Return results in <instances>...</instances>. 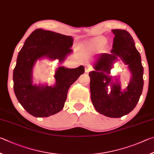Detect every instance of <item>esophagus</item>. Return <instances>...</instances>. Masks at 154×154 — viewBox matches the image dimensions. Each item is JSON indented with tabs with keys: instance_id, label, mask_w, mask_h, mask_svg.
<instances>
[{
	"instance_id": "1",
	"label": "esophagus",
	"mask_w": 154,
	"mask_h": 154,
	"mask_svg": "<svg viewBox=\"0 0 154 154\" xmlns=\"http://www.w3.org/2000/svg\"><path fill=\"white\" fill-rule=\"evenodd\" d=\"M85 67V72H89L90 71H91V70L93 69L92 67H91L90 66H88V65H87V64H86Z\"/></svg>"
}]
</instances>
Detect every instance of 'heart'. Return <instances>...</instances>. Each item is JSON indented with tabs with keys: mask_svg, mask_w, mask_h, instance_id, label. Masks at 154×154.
Instances as JSON below:
<instances>
[{
	"mask_svg": "<svg viewBox=\"0 0 154 154\" xmlns=\"http://www.w3.org/2000/svg\"><path fill=\"white\" fill-rule=\"evenodd\" d=\"M102 41H103V40H102Z\"/></svg>",
	"mask_w": 154,
	"mask_h": 154,
	"instance_id": "1",
	"label": "heart"
}]
</instances>
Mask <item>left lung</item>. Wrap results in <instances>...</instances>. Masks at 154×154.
Wrapping results in <instances>:
<instances>
[{"label":"left lung","mask_w":154,"mask_h":154,"mask_svg":"<svg viewBox=\"0 0 154 154\" xmlns=\"http://www.w3.org/2000/svg\"><path fill=\"white\" fill-rule=\"evenodd\" d=\"M114 34L111 53H102L94 65L95 71L89 72L91 98L95 109L109 118H120L133 110L139 100L143 87V67L141 55L131 35L125 29H112ZM120 58L131 73L129 85L121 89L117 79L112 81L108 75L114 61ZM111 86L107 94V87Z\"/></svg>","instance_id":"1"}]
</instances>
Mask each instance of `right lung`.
I'll list each match as a JSON object with an SVG mask.
<instances>
[{
    "mask_svg": "<svg viewBox=\"0 0 154 154\" xmlns=\"http://www.w3.org/2000/svg\"><path fill=\"white\" fill-rule=\"evenodd\" d=\"M73 38L56 32L36 29L26 40L19 52L13 70V89L18 101L27 112L34 117H48L63 109L67 91L85 72L84 66L74 69L59 67L54 77L55 85L32 84V69L38 59H59L61 63L72 52Z\"/></svg>",
    "mask_w": 154,
    "mask_h": 154,
    "instance_id": "add662e5",
    "label": "right lung"
}]
</instances>
